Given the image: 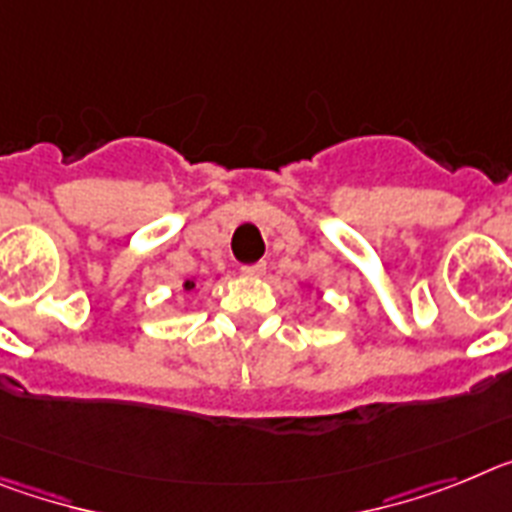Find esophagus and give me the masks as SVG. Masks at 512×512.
I'll use <instances>...</instances> for the list:
<instances>
[{"mask_svg":"<svg viewBox=\"0 0 512 512\" xmlns=\"http://www.w3.org/2000/svg\"><path fill=\"white\" fill-rule=\"evenodd\" d=\"M242 273L250 275V278H260V275L265 273V262H255V265H244Z\"/></svg>","mask_w":512,"mask_h":512,"instance_id":"esophagus-1","label":"esophagus"}]
</instances>
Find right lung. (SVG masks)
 Instances as JSON below:
<instances>
[{
  "label": "right lung",
  "mask_w": 512,
  "mask_h": 512,
  "mask_svg": "<svg viewBox=\"0 0 512 512\" xmlns=\"http://www.w3.org/2000/svg\"><path fill=\"white\" fill-rule=\"evenodd\" d=\"M182 288H185V291H193L195 283L193 281H185V283H182Z\"/></svg>",
  "instance_id": "add662e5"
}]
</instances>
